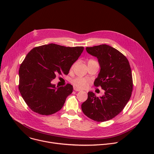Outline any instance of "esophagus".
<instances>
[{
	"label": "esophagus",
	"mask_w": 154,
	"mask_h": 154,
	"mask_svg": "<svg viewBox=\"0 0 154 154\" xmlns=\"http://www.w3.org/2000/svg\"><path fill=\"white\" fill-rule=\"evenodd\" d=\"M74 90L75 91H81L80 89H79V88H76V87L74 88Z\"/></svg>",
	"instance_id": "34e87169"
}]
</instances>
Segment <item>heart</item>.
<instances>
[{
	"mask_svg": "<svg viewBox=\"0 0 154 154\" xmlns=\"http://www.w3.org/2000/svg\"><path fill=\"white\" fill-rule=\"evenodd\" d=\"M90 61H93V60H90ZM72 82L76 86L79 88H85L87 86L88 83V80L85 78L79 77L72 80Z\"/></svg>",
	"mask_w": 154,
	"mask_h": 154,
	"instance_id": "1",
	"label": "heart"
}]
</instances>
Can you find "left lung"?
Masks as SVG:
<instances>
[{"mask_svg":"<svg viewBox=\"0 0 154 154\" xmlns=\"http://www.w3.org/2000/svg\"><path fill=\"white\" fill-rule=\"evenodd\" d=\"M86 50L98 60L100 70L94 85L100 86L105 93L100 97L91 91L88 93L82 109L94 121H106L121 113L131 97L133 80L130 66L122 54L108 45L86 48Z\"/></svg>","mask_w":154,"mask_h":154,"instance_id":"left-lung-1","label":"left lung"}]
</instances>
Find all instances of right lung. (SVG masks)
Here are the masks:
<instances>
[{"label":"right lung","mask_w":154,"mask_h":154,"mask_svg":"<svg viewBox=\"0 0 154 154\" xmlns=\"http://www.w3.org/2000/svg\"><path fill=\"white\" fill-rule=\"evenodd\" d=\"M83 47L49 44L32 49L20 66L19 90L29 107L42 115L60 110L73 91L68 84L58 87L51 82L57 74L67 75L83 51Z\"/></svg>","instance_id":"obj_1"}]
</instances>
